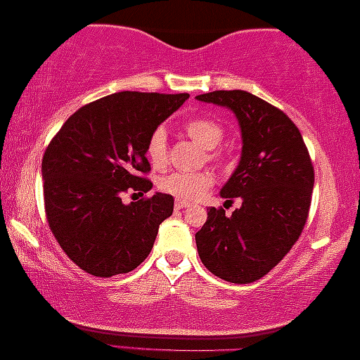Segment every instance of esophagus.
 <instances>
[{"instance_id": "1", "label": "esophagus", "mask_w": 360, "mask_h": 360, "mask_svg": "<svg viewBox=\"0 0 360 360\" xmlns=\"http://www.w3.org/2000/svg\"><path fill=\"white\" fill-rule=\"evenodd\" d=\"M188 206H190L188 201H185V200H175V208H176V210L188 208Z\"/></svg>"}]
</instances>
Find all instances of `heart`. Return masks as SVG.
Wrapping results in <instances>:
<instances>
[{
    "label": "heart",
    "mask_w": 360,
    "mask_h": 360,
    "mask_svg": "<svg viewBox=\"0 0 360 360\" xmlns=\"http://www.w3.org/2000/svg\"><path fill=\"white\" fill-rule=\"evenodd\" d=\"M184 131L206 149V157L211 162H223L228 159V149L218 144L224 139V127L219 121L208 116H193L185 121ZM146 155L154 169H164L169 164V144H167V132L164 127H155L150 132L146 144ZM214 185V176L211 172H174L162 176L159 180V188L165 193L174 195L179 200H196L205 195Z\"/></svg>",
    "instance_id": "obj_1"
}]
</instances>
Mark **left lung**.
Wrapping results in <instances>:
<instances>
[{"instance_id": "1", "label": "left lung", "mask_w": 360, "mask_h": 360, "mask_svg": "<svg viewBox=\"0 0 360 360\" xmlns=\"http://www.w3.org/2000/svg\"><path fill=\"white\" fill-rule=\"evenodd\" d=\"M196 100L234 111L243 132V155L221 190L240 208L226 216L210 208L195 234L201 262L231 283L267 275L297 243L307 224L314 185L309 152L295 122L277 106L243 90H216Z\"/></svg>"}]
</instances>
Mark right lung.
<instances>
[{"mask_svg": "<svg viewBox=\"0 0 360 360\" xmlns=\"http://www.w3.org/2000/svg\"><path fill=\"white\" fill-rule=\"evenodd\" d=\"M188 93L120 91L88 103L63 122L42 159L44 205L52 234L72 262L95 277L127 274L144 262L174 196L146 179L150 132ZM143 198L124 205L120 195Z\"/></svg>", "mask_w": 360, "mask_h": 360, "instance_id": "1", "label": "right lung"}]
</instances>
